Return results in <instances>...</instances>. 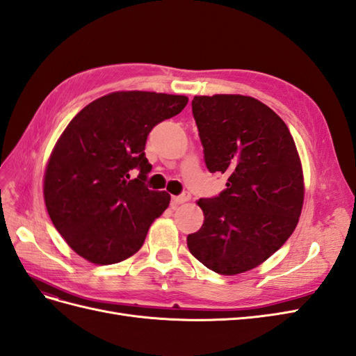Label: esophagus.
Returning a JSON list of instances; mask_svg holds the SVG:
<instances>
[{
	"mask_svg": "<svg viewBox=\"0 0 356 356\" xmlns=\"http://www.w3.org/2000/svg\"><path fill=\"white\" fill-rule=\"evenodd\" d=\"M190 193L188 191H184L182 193V195H179V196H174L172 197V204H174V207H177V204H181V203H184V202H188L190 200Z\"/></svg>",
	"mask_w": 356,
	"mask_h": 356,
	"instance_id": "obj_1",
	"label": "esophagus"
}]
</instances>
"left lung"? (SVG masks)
I'll list each match as a JSON object with an SVG mask.
<instances>
[{
    "instance_id": "obj_1",
    "label": "left lung",
    "mask_w": 356,
    "mask_h": 356,
    "mask_svg": "<svg viewBox=\"0 0 356 356\" xmlns=\"http://www.w3.org/2000/svg\"><path fill=\"white\" fill-rule=\"evenodd\" d=\"M204 163L227 178L218 196L199 199L204 221L187 236L190 252L220 275L266 261L293 234L305 197L303 170L286 124L251 96H195Z\"/></svg>"
}]
</instances>
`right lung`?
I'll return each instance as SVG.
<instances>
[{
    "mask_svg": "<svg viewBox=\"0 0 356 356\" xmlns=\"http://www.w3.org/2000/svg\"><path fill=\"white\" fill-rule=\"evenodd\" d=\"M187 102L181 95L114 92L84 106L58 139L44 175L46 208L88 261L115 264L138 252L169 207L166 191L145 186L152 165L144 149L152 129Z\"/></svg>",
    "mask_w": 356,
    "mask_h": 356,
    "instance_id": "1",
    "label": "right lung"
}]
</instances>
